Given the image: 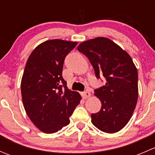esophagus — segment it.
<instances>
[{"mask_svg": "<svg viewBox=\"0 0 155 155\" xmlns=\"http://www.w3.org/2000/svg\"><path fill=\"white\" fill-rule=\"evenodd\" d=\"M82 95V97H83L84 99H87V98L90 97H91V94L89 91H84Z\"/></svg>", "mask_w": 155, "mask_h": 155, "instance_id": "1", "label": "esophagus"}]
</instances>
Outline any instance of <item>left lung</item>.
I'll use <instances>...</instances> for the list:
<instances>
[{
    "label": "left lung",
    "mask_w": 155,
    "mask_h": 155,
    "mask_svg": "<svg viewBox=\"0 0 155 155\" xmlns=\"http://www.w3.org/2000/svg\"><path fill=\"white\" fill-rule=\"evenodd\" d=\"M78 51L90 61L97 79L105 77V85L94 91L101 109L91 114V122L108 134L121 130L128 123L138 99V73L127 52L107 37L82 42Z\"/></svg>",
    "instance_id": "left-lung-1"
}]
</instances>
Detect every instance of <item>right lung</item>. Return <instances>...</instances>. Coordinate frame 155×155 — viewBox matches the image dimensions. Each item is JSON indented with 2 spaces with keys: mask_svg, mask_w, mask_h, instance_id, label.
I'll list each match as a JSON object with an SVG mask.
<instances>
[{
  "mask_svg": "<svg viewBox=\"0 0 155 155\" xmlns=\"http://www.w3.org/2000/svg\"><path fill=\"white\" fill-rule=\"evenodd\" d=\"M76 42L50 40L40 43L28 57L21 82V97L29 118L40 130L53 134L70 124L81 95L70 91L62 77L67 54Z\"/></svg>",
  "mask_w": 155,
  "mask_h": 155,
  "instance_id": "add662e5",
  "label": "right lung"
}]
</instances>
